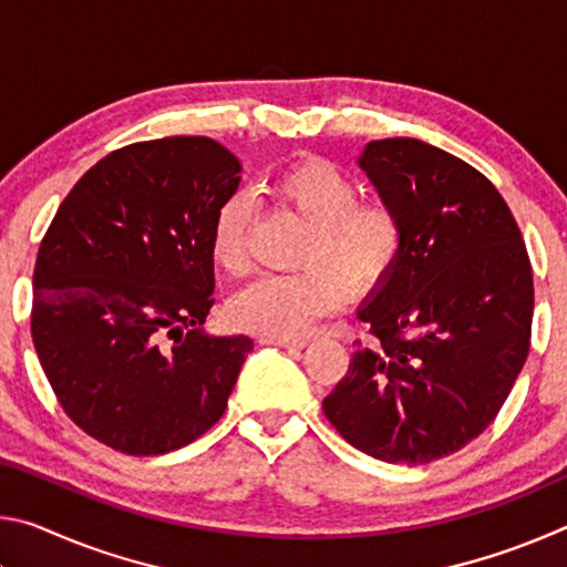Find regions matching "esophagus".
Returning a JSON list of instances; mask_svg holds the SVG:
<instances>
[{
    "mask_svg": "<svg viewBox=\"0 0 567 567\" xmlns=\"http://www.w3.org/2000/svg\"><path fill=\"white\" fill-rule=\"evenodd\" d=\"M262 344H275V348H285V350H302L307 340H292V338H275V334H262L260 338Z\"/></svg>",
    "mask_w": 567,
    "mask_h": 567,
    "instance_id": "1",
    "label": "esophagus"
}]
</instances>
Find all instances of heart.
I'll use <instances>...</instances> for the list:
<instances>
[{"mask_svg":"<svg viewBox=\"0 0 567 567\" xmlns=\"http://www.w3.org/2000/svg\"><path fill=\"white\" fill-rule=\"evenodd\" d=\"M272 199L310 227L297 255L302 270L267 275L239 290L227 305L235 328L275 338H297L315 320L338 310L354 292L385 282L405 249V227L388 203H360V187L328 159H300L267 185ZM252 209L245 195L217 207L209 247L229 275L247 270Z\"/></svg>","mask_w":567,"mask_h":567,"instance_id":"heart-1","label":"heart"}]
</instances>
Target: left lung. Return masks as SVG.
I'll use <instances>...</instances> for the list:
<instances>
[{
  "label": "left lung",
  "instance_id": "obj_1",
  "mask_svg": "<svg viewBox=\"0 0 567 567\" xmlns=\"http://www.w3.org/2000/svg\"><path fill=\"white\" fill-rule=\"evenodd\" d=\"M405 227V249L358 318L360 344L322 410L352 447L422 465L457 453L501 412L530 350L533 270L493 182L412 137L358 157Z\"/></svg>",
  "mask_w": 567,
  "mask_h": 567
}]
</instances>
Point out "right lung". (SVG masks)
Here are the masks:
<instances>
[{
    "label": "right lung",
    "instance_id": "right-lung-1",
    "mask_svg": "<svg viewBox=\"0 0 567 567\" xmlns=\"http://www.w3.org/2000/svg\"><path fill=\"white\" fill-rule=\"evenodd\" d=\"M243 165L209 137L110 152L56 209L34 265L32 340L56 400L127 455H165L223 417L252 338L203 330L209 229Z\"/></svg>",
    "mask_w": 567,
    "mask_h": 567
}]
</instances>
